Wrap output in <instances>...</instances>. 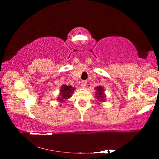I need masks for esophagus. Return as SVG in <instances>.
Listing matches in <instances>:
<instances>
[{
  "instance_id": "esophagus-1",
  "label": "esophagus",
  "mask_w": 159,
  "mask_h": 159,
  "mask_svg": "<svg viewBox=\"0 0 159 159\" xmlns=\"http://www.w3.org/2000/svg\"><path fill=\"white\" fill-rule=\"evenodd\" d=\"M80 85L83 88H85L86 85H87V81L86 80H82L81 83H80Z\"/></svg>"
}]
</instances>
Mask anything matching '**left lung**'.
I'll return each mask as SVG.
<instances>
[{"mask_svg":"<svg viewBox=\"0 0 159 159\" xmlns=\"http://www.w3.org/2000/svg\"><path fill=\"white\" fill-rule=\"evenodd\" d=\"M95 89L96 90V98L99 99V101L104 102V98H105V95L104 93V88L102 86H98Z\"/></svg>","mask_w":159,"mask_h":159,"instance_id":"left-lung-1","label":"left lung"}]
</instances>
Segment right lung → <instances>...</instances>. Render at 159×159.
<instances>
[{
    "instance_id": "right-lung-1",
    "label": "right lung",
    "mask_w": 159,
    "mask_h": 159,
    "mask_svg": "<svg viewBox=\"0 0 159 159\" xmlns=\"http://www.w3.org/2000/svg\"><path fill=\"white\" fill-rule=\"evenodd\" d=\"M75 88L71 86H67L63 85L60 89V97H58V100L62 102L64 99H67L71 97V95L74 93Z\"/></svg>"
}]
</instances>
